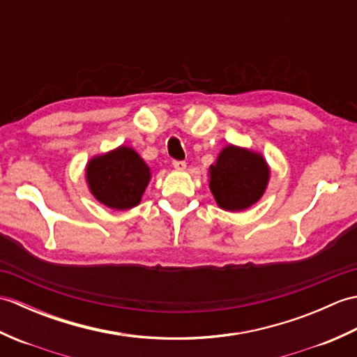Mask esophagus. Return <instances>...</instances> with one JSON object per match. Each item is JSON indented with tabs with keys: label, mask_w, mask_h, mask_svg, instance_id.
Listing matches in <instances>:
<instances>
[{
	"label": "esophagus",
	"mask_w": 357,
	"mask_h": 357,
	"mask_svg": "<svg viewBox=\"0 0 357 357\" xmlns=\"http://www.w3.org/2000/svg\"><path fill=\"white\" fill-rule=\"evenodd\" d=\"M172 165H173L176 170H184L185 167H187L185 161H178V159H174V161L172 162Z\"/></svg>",
	"instance_id": "obj_1"
}]
</instances>
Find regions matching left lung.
Listing matches in <instances>:
<instances>
[{"mask_svg":"<svg viewBox=\"0 0 357 357\" xmlns=\"http://www.w3.org/2000/svg\"><path fill=\"white\" fill-rule=\"evenodd\" d=\"M268 167L264 158L234 146L225 147L210 167V190L218 206L239 211L261 198L268 183Z\"/></svg>","mask_w":357,"mask_h":357,"instance_id":"left-lung-1","label":"left lung"}]
</instances>
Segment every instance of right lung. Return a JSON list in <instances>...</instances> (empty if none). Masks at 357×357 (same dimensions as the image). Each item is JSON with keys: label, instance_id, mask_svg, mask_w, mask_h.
I'll return each instance as SVG.
<instances>
[{"label": "right lung", "instance_id": "1", "mask_svg": "<svg viewBox=\"0 0 357 357\" xmlns=\"http://www.w3.org/2000/svg\"><path fill=\"white\" fill-rule=\"evenodd\" d=\"M150 179V169L133 149L119 147L87 165L90 192L104 206L126 210L138 206Z\"/></svg>", "mask_w": 357, "mask_h": 357}]
</instances>
